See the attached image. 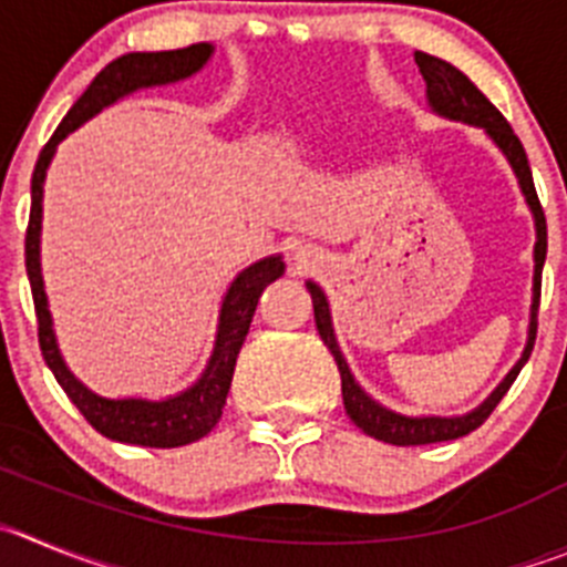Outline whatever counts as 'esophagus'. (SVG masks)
<instances>
[{"label":"esophagus","instance_id":"obj_1","mask_svg":"<svg viewBox=\"0 0 567 567\" xmlns=\"http://www.w3.org/2000/svg\"><path fill=\"white\" fill-rule=\"evenodd\" d=\"M296 262H299V266H310V251H308V248H299V251H296Z\"/></svg>","mask_w":567,"mask_h":567}]
</instances>
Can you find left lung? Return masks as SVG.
I'll list each match as a JSON object with an SVG mask.
<instances>
[{"instance_id": "obj_1", "label": "left lung", "mask_w": 567, "mask_h": 567, "mask_svg": "<svg viewBox=\"0 0 567 567\" xmlns=\"http://www.w3.org/2000/svg\"><path fill=\"white\" fill-rule=\"evenodd\" d=\"M414 61L420 63V72L425 78L427 86V105H431L433 114L444 116V120H453V123L475 125V128L484 131L492 140V145L498 147L501 153L509 162L512 173H515L517 184H520V193L526 198L528 209H532L534 218V279H532V313H528V330H526V347H523L520 358H517L515 367L509 369L504 380L495 385L484 403L475 405L473 411L458 416H409L400 414V411H391L385 405H380L378 400L367 394L361 389V383L355 380V374L349 372V363L343 358L341 347L336 341V330H332V316H330V301H327L324 290L308 279L310 299H313V313H316V330H319L321 341L327 343V349L332 352L338 363V372H341V394H343V409H347L349 420L355 422L367 436L380 439V442L400 444V447H409V444H433V442H447V439L467 436L470 431L481 425L486 416L495 411V405L504 400V394L509 391V385L515 383V378L520 374L523 363L528 361L534 347V336H537V308H539V277H543V262H546V215H543V206L537 200V189L532 182V167H528L526 151H523L520 140L515 136L512 125L506 123L504 114H501L484 94L478 92L473 81H470L464 72H458L453 63L442 61V58H433L427 52H416Z\"/></svg>"}]
</instances>
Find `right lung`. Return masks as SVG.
I'll return each instance as SVG.
<instances>
[{
	"instance_id": "1",
	"label": "right lung",
	"mask_w": 567,
	"mask_h": 567,
	"mask_svg": "<svg viewBox=\"0 0 567 567\" xmlns=\"http://www.w3.org/2000/svg\"><path fill=\"white\" fill-rule=\"evenodd\" d=\"M215 55V47L200 41V44L184 47V50L167 52H128V55L116 58L109 66L89 83L86 92L78 97V103L69 109L63 123L58 125L52 140L41 151L39 162L33 171V206H30V224L28 237H24V259H28V277L33 288L35 301V319H39V343L41 355L47 367L52 369L55 380L66 396L78 405L89 425L100 431L103 436L114 439L123 444H140V447H182V444L198 442L212 427L218 425L224 414L226 394H229L231 374H235L237 355L251 327L254 310L262 296V290L285 274L282 254H271L248 268H243L231 279L224 301L218 310V332H215V347L206 361L204 372L187 385L184 391L162 400H147V396H103L89 389L72 369L66 367L58 347L55 330H52L50 301H47L44 277H41V215H44V178L50 171V162L55 156L58 145L66 140L72 131L81 128L86 120L97 116L100 111L114 105L116 100L128 97L140 89L153 86H171L182 83L187 78L198 75L200 69L209 63Z\"/></svg>"
}]
</instances>
